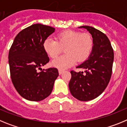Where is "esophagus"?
Returning a JSON list of instances; mask_svg holds the SVG:
<instances>
[{
	"label": "esophagus",
	"instance_id": "1",
	"mask_svg": "<svg viewBox=\"0 0 127 127\" xmlns=\"http://www.w3.org/2000/svg\"><path fill=\"white\" fill-rule=\"evenodd\" d=\"M63 71H64L62 70V69H59V75H61V74L63 73Z\"/></svg>",
	"mask_w": 127,
	"mask_h": 127
}]
</instances>
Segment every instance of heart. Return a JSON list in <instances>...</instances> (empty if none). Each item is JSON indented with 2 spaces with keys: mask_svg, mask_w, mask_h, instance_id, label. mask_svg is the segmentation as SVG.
I'll return each instance as SVG.
<instances>
[{
  "mask_svg": "<svg viewBox=\"0 0 127 127\" xmlns=\"http://www.w3.org/2000/svg\"><path fill=\"white\" fill-rule=\"evenodd\" d=\"M43 47L50 58H55L64 49L65 54L52 61V65L60 69L69 68L76 63L85 61L91 55L94 47L92 36L87 33L66 30L57 35L56 40L47 38Z\"/></svg>",
  "mask_w": 127,
  "mask_h": 127,
  "instance_id": "obj_1",
  "label": "heart"
}]
</instances>
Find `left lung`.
<instances>
[{
  "mask_svg": "<svg viewBox=\"0 0 127 127\" xmlns=\"http://www.w3.org/2000/svg\"><path fill=\"white\" fill-rule=\"evenodd\" d=\"M79 28H85L92 35L94 47L89 59L76 67L85 69V73L70 71L69 89L74 97L88 101L97 97L108 86L112 74L114 52L109 38L102 32L89 26Z\"/></svg>",
  "mask_w": 127,
  "mask_h": 127,
  "instance_id": "1",
  "label": "left lung"
}]
</instances>
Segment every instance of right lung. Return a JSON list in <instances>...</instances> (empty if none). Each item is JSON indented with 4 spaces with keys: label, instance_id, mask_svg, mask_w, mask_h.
<instances>
[{
    "label": "right lung",
    "instance_id": "add662e5",
    "mask_svg": "<svg viewBox=\"0 0 127 127\" xmlns=\"http://www.w3.org/2000/svg\"><path fill=\"white\" fill-rule=\"evenodd\" d=\"M54 30L53 27L42 24L31 25L16 35L10 48L11 80L17 92L27 100L40 101L47 97L59 75L56 68H41L49 62L43 44Z\"/></svg>",
    "mask_w": 127,
    "mask_h": 127
}]
</instances>
